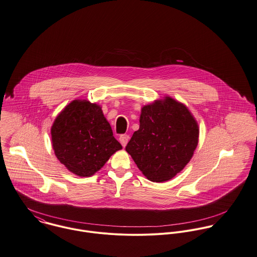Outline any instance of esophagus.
Wrapping results in <instances>:
<instances>
[{
  "label": "esophagus",
  "mask_w": 257,
  "mask_h": 257,
  "mask_svg": "<svg viewBox=\"0 0 257 257\" xmlns=\"http://www.w3.org/2000/svg\"><path fill=\"white\" fill-rule=\"evenodd\" d=\"M119 141H120L121 145H122L123 147H125V146L127 145L128 141H129V135H127V134L121 135V136L119 137Z\"/></svg>",
  "instance_id": "1"
}]
</instances>
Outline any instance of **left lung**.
Returning <instances> with one entry per match:
<instances>
[{
  "instance_id": "8db88e82",
  "label": "left lung",
  "mask_w": 257,
  "mask_h": 257,
  "mask_svg": "<svg viewBox=\"0 0 257 257\" xmlns=\"http://www.w3.org/2000/svg\"><path fill=\"white\" fill-rule=\"evenodd\" d=\"M198 137L197 122L187 107L166 97L143 107L140 128L126 151L149 180L164 182L188 164Z\"/></svg>"
}]
</instances>
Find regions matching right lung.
Here are the masks:
<instances>
[{"label":"right lung","instance_id":"right-lung-1","mask_svg":"<svg viewBox=\"0 0 257 257\" xmlns=\"http://www.w3.org/2000/svg\"><path fill=\"white\" fill-rule=\"evenodd\" d=\"M51 136L60 163L79 176L92 175L122 149L101 107L86 100H74L64 108L53 123Z\"/></svg>","mask_w":257,"mask_h":257}]
</instances>
